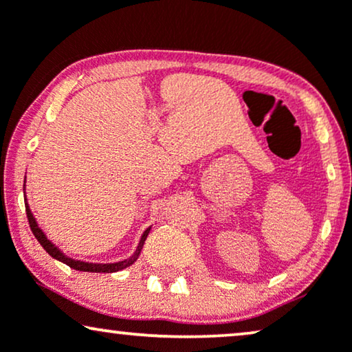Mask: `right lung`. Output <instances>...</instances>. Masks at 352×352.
Returning <instances> with one entry per match:
<instances>
[{
	"mask_svg": "<svg viewBox=\"0 0 352 352\" xmlns=\"http://www.w3.org/2000/svg\"><path fill=\"white\" fill-rule=\"evenodd\" d=\"M25 211H27L28 224H30V229H32L33 235H35L36 240H38V242H40L41 247L46 250L47 254H50V256H52L54 259H57V261L67 264V266H69V267L75 269V271H81V272H118V271H122V269H124V267L131 266V264L139 258V254H141V250L144 247V242H146L147 235H148V232H151V228H147L146 230H144L142 237H141V240H139V245H138L136 252H134L128 259H123V261H118V263H107V264H102V263H86V261H78V259H72V258L67 256L65 253H62L60 250L57 248L56 245L52 243L51 240L46 237V234L40 229V226H38L35 216H33L28 204H25Z\"/></svg>",
	"mask_w": 352,
	"mask_h": 352,
	"instance_id": "obj_1",
	"label": "right lung"
}]
</instances>
